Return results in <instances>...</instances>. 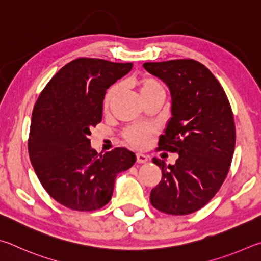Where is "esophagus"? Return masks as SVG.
<instances>
[{"instance_id":"obj_1","label":"esophagus","mask_w":261,"mask_h":261,"mask_svg":"<svg viewBox=\"0 0 261 261\" xmlns=\"http://www.w3.org/2000/svg\"><path fill=\"white\" fill-rule=\"evenodd\" d=\"M136 161L140 164L147 163L148 162V156H145L143 153H136Z\"/></svg>"}]
</instances>
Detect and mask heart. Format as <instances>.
Masks as SVG:
<instances>
[{"label": "heart", "instance_id": "heart-1", "mask_svg": "<svg viewBox=\"0 0 261 261\" xmlns=\"http://www.w3.org/2000/svg\"><path fill=\"white\" fill-rule=\"evenodd\" d=\"M136 87H138L140 96L142 99L147 98L148 96L156 94V93H164V88L158 80L153 79L151 76H143L136 82ZM119 91L118 85H114L110 87L104 96L103 107L105 110H108L111 105L112 100L116 97ZM152 129L149 126H133L127 128L123 133V138L128 143L134 145L136 148H143L148 144L150 136H151Z\"/></svg>", "mask_w": 261, "mask_h": 261}]
</instances>
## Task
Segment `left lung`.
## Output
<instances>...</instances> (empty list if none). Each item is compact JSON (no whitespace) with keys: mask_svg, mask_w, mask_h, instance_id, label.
I'll return each mask as SVG.
<instances>
[{"mask_svg":"<svg viewBox=\"0 0 261 261\" xmlns=\"http://www.w3.org/2000/svg\"><path fill=\"white\" fill-rule=\"evenodd\" d=\"M171 91L172 117L159 150L179 153L174 165L158 158L162 180L150 194L161 212L185 216L211 200L229 171L236 132L225 90L211 71L194 59L144 63Z\"/></svg>","mask_w":261,"mask_h":261,"instance_id":"left-lung-1","label":"left lung"}]
</instances>
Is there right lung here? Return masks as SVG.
Segmentation results:
<instances>
[{
  "label": "right lung",
  "mask_w": 261,
  "mask_h": 261,
  "mask_svg": "<svg viewBox=\"0 0 261 261\" xmlns=\"http://www.w3.org/2000/svg\"><path fill=\"white\" fill-rule=\"evenodd\" d=\"M132 67V63L74 59L51 77L36 100L31 163L45 191L64 206L75 211L103 207L112 197L117 175L136 162L125 148L98 154L88 139L102 120L107 89Z\"/></svg>",
  "instance_id": "1"
}]
</instances>
